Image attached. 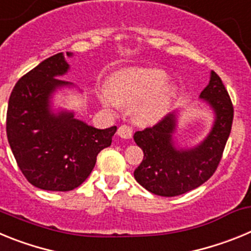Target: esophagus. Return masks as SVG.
I'll return each instance as SVG.
<instances>
[{
	"label": "esophagus",
	"instance_id": "1",
	"mask_svg": "<svg viewBox=\"0 0 251 251\" xmlns=\"http://www.w3.org/2000/svg\"><path fill=\"white\" fill-rule=\"evenodd\" d=\"M118 136L122 137V138L124 139H129L132 138V134H133V130L132 128L128 127V126H121V127L118 128Z\"/></svg>",
	"mask_w": 251,
	"mask_h": 251
}]
</instances>
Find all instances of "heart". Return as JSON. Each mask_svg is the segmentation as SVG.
Segmentation results:
<instances>
[{"label":"heart","instance_id":"b5f03b06","mask_svg":"<svg viewBox=\"0 0 251 251\" xmlns=\"http://www.w3.org/2000/svg\"><path fill=\"white\" fill-rule=\"evenodd\" d=\"M167 80V73L162 69H127L115 75L110 89L103 90L100 101L110 112L134 106L137 121L153 123L165 114L174 94Z\"/></svg>","mask_w":251,"mask_h":251}]
</instances>
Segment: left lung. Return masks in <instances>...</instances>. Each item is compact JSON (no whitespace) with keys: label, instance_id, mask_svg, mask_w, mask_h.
Listing matches in <instances>:
<instances>
[{"label":"left lung","instance_id":"1","mask_svg":"<svg viewBox=\"0 0 251 251\" xmlns=\"http://www.w3.org/2000/svg\"><path fill=\"white\" fill-rule=\"evenodd\" d=\"M200 98L211 106L215 121L212 128L200 145L178 148L174 141L176 113L134 133V142L145 157L134 171V178L141 186L158 196L183 195L205 183L215 174L230 136L234 108L229 93L220 76L211 72L207 86Z\"/></svg>","mask_w":251,"mask_h":251}]
</instances>
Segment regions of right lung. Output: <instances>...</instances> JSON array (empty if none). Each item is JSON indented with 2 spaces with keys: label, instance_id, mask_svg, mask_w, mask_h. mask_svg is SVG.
I'll list each match as a JSON object with an SVG mask.
<instances>
[{
  "label": "right lung",
  "instance_id": "add662e5",
  "mask_svg": "<svg viewBox=\"0 0 251 251\" xmlns=\"http://www.w3.org/2000/svg\"><path fill=\"white\" fill-rule=\"evenodd\" d=\"M68 70L63 52L48 57L17 81L8 99L6 132L17 166L31 185L46 191L80 186L117 130L97 129L73 112L51 110L54 92L73 85L59 79Z\"/></svg>",
  "mask_w": 251,
  "mask_h": 251
}]
</instances>
